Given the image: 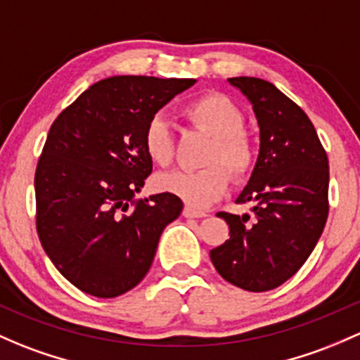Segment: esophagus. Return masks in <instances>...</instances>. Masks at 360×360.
I'll return each mask as SVG.
<instances>
[{"label": "esophagus", "mask_w": 360, "mask_h": 360, "mask_svg": "<svg viewBox=\"0 0 360 360\" xmlns=\"http://www.w3.org/2000/svg\"><path fill=\"white\" fill-rule=\"evenodd\" d=\"M183 215H184V217H195V219H198V217H205L207 212H205V210L193 209V207H184Z\"/></svg>", "instance_id": "obj_1"}]
</instances>
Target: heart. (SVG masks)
Instances as JSON below:
<instances>
[{"mask_svg":"<svg viewBox=\"0 0 360 360\" xmlns=\"http://www.w3.org/2000/svg\"><path fill=\"white\" fill-rule=\"evenodd\" d=\"M188 119L196 127L214 136L207 153L205 169L172 170L158 176L157 184L162 191L179 196L191 207H207L229 190L231 176L222 165L238 177L245 176L253 164V148L243 134L245 117L234 101L222 94H207L191 101L184 108ZM145 151L153 164L165 165L172 160V138L164 117L157 115L145 129Z\"/></svg>","mask_w":360,"mask_h":360,"instance_id":"obj_1","label":"heart"}]
</instances>
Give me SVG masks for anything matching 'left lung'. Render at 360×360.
Listing matches in <instances>:
<instances>
[{"label":"left lung","instance_id":"obj_1","mask_svg":"<svg viewBox=\"0 0 360 360\" xmlns=\"http://www.w3.org/2000/svg\"><path fill=\"white\" fill-rule=\"evenodd\" d=\"M252 105L260 148L236 203H252L250 215L221 212L229 240L210 250L215 271L248 291L278 288L295 274L319 241L328 219L330 165L305 112L271 82L231 77Z\"/></svg>","mask_w":360,"mask_h":360}]
</instances>
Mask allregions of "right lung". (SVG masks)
Returning <instances> with one entry per match:
<instances>
[{
	"label": "right lung",
	"instance_id": "right-lung-1",
	"mask_svg": "<svg viewBox=\"0 0 360 360\" xmlns=\"http://www.w3.org/2000/svg\"><path fill=\"white\" fill-rule=\"evenodd\" d=\"M195 82L115 75L89 86L53 122L34 177L36 226L75 288L113 298L150 271L183 202L170 193L134 198L151 174L143 138L155 113Z\"/></svg>",
	"mask_w": 360,
	"mask_h": 360
}]
</instances>
